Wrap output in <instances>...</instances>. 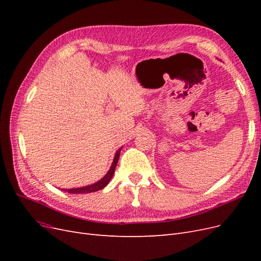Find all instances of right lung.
Here are the masks:
<instances>
[{
	"label": "right lung",
	"mask_w": 261,
	"mask_h": 261,
	"mask_svg": "<svg viewBox=\"0 0 261 261\" xmlns=\"http://www.w3.org/2000/svg\"><path fill=\"white\" fill-rule=\"evenodd\" d=\"M122 148H120L115 152L114 155V159L113 162L111 164V168L107 172V174L102 177L101 179H99L96 183H93L91 185H87V186H83V187H77V188H62L63 192H66L69 194H87V193H93V192H97L100 191V189L105 188L108 184L109 181L111 180L114 172H115V168H116V164L118 161V158H120V152H121Z\"/></svg>",
	"instance_id": "right-lung-1"
}]
</instances>
